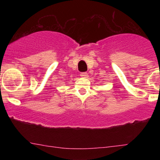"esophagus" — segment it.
Masks as SVG:
<instances>
[{
  "instance_id": "obj_1",
  "label": "esophagus",
  "mask_w": 160,
  "mask_h": 160,
  "mask_svg": "<svg viewBox=\"0 0 160 160\" xmlns=\"http://www.w3.org/2000/svg\"><path fill=\"white\" fill-rule=\"evenodd\" d=\"M80 76L82 77V78H87L88 77V74L86 72H82L80 74Z\"/></svg>"
}]
</instances>
